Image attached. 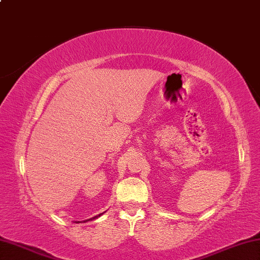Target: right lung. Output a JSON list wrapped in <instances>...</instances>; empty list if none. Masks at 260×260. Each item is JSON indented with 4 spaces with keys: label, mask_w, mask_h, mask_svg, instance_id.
Wrapping results in <instances>:
<instances>
[{
    "label": "right lung",
    "mask_w": 260,
    "mask_h": 260,
    "mask_svg": "<svg viewBox=\"0 0 260 260\" xmlns=\"http://www.w3.org/2000/svg\"><path fill=\"white\" fill-rule=\"evenodd\" d=\"M104 213V212H103ZM103 213H101V214H99V215H95V217H93V218H91V219H88V220H94V219H98L99 217H101V215H102ZM86 221H87V220H86ZM79 222V221H78Z\"/></svg>",
    "instance_id": "obj_1"
}]
</instances>
